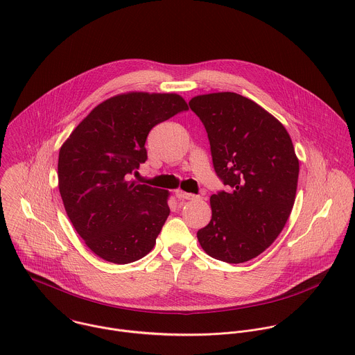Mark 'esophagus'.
<instances>
[{
  "label": "esophagus",
  "instance_id": "obj_1",
  "mask_svg": "<svg viewBox=\"0 0 355 355\" xmlns=\"http://www.w3.org/2000/svg\"><path fill=\"white\" fill-rule=\"evenodd\" d=\"M175 196H177L178 199H181V200H192V199L196 198L195 195L188 193V192H184V191H177V192H175Z\"/></svg>",
  "mask_w": 355,
  "mask_h": 355
}]
</instances>
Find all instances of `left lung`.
I'll use <instances>...</instances> for the list:
<instances>
[{
  "instance_id": "1",
  "label": "left lung",
  "mask_w": 355,
  "mask_h": 355,
  "mask_svg": "<svg viewBox=\"0 0 355 355\" xmlns=\"http://www.w3.org/2000/svg\"><path fill=\"white\" fill-rule=\"evenodd\" d=\"M203 123L217 177L228 187L211 195V220L198 241L230 264L261 254L281 234L295 205L299 160L286 128L252 99L235 92L189 101Z\"/></svg>"
}]
</instances>
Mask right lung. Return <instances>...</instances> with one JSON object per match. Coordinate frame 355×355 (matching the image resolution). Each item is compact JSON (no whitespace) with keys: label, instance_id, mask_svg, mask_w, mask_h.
<instances>
[{"label":"right lung","instance_id":"right-lung-1","mask_svg":"<svg viewBox=\"0 0 355 355\" xmlns=\"http://www.w3.org/2000/svg\"><path fill=\"white\" fill-rule=\"evenodd\" d=\"M188 110L177 94L130 92L99 103L59 150L58 181L64 210L101 259L128 264L155 246L168 214L164 189L138 184L149 131Z\"/></svg>","mask_w":355,"mask_h":355}]
</instances>
